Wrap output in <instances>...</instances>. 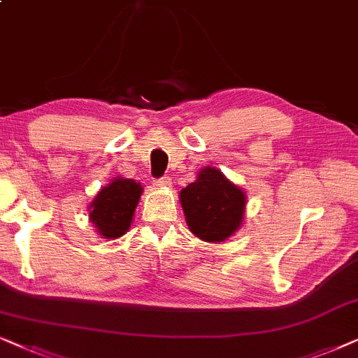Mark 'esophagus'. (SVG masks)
<instances>
[{
  "label": "esophagus",
  "mask_w": 358,
  "mask_h": 358,
  "mask_svg": "<svg viewBox=\"0 0 358 358\" xmlns=\"http://www.w3.org/2000/svg\"><path fill=\"white\" fill-rule=\"evenodd\" d=\"M154 185L157 188H169L171 185V180L169 178V176H162V178L154 180Z\"/></svg>",
  "instance_id": "obj_1"
}]
</instances>
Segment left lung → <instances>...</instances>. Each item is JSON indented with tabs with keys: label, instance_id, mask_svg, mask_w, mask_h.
<instances>
[{
	"label": "left lung",
	"instance_id": "left-lung-1",
	"mask_svg": "<svg viewBox=\"0 0 358 358\" xmlns=\"http://www.w3.org/2000/svg\"><path fill=\"white\" fill-rule=\"evenodd\" d=\"M189 231L201 241L222 242L242 226L245 193L214 166L199 170L193 183L180 192Z\"/></svg>",
	"mask_w": 358,
	"mask_h": 358
}]
</instances>
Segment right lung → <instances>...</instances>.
Masks as SVG:
<instances>
[{"mask_svg":"<svg viewBox=\"0 0 358 358\" xmlns=\"http://www.w3.org/2000/svg\"><path fill=\"white\" fill-rule=\"evenodd\" d=\"M141 194V183L121 176L101 188L90 204V221L103 239H117L129 231Z\"/></svg>","mask_w":358,"mask_h":358,"instance_id":"add662e5","label":"right lung"}]
</instances>
